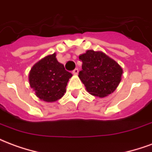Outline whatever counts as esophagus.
<instances>
[{"label": "esophagus", "instance_id": "34e87169", "mask_svg": "<svg viewBox=\"0 0 152 152\" xmlns=\"http://www.w3.org/2000/svg\"><path fill=\"white\" fill-rule=\"evenodd\" d=\"M78 72H79V70H78V68H76V69H74L72 71V73L74 74V75H77Z\"/></svg>", "mask_w": 152, "mask_h": 152}]
</instances>
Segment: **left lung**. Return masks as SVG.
I'll use <instances>...</instances> for the list:
<instances>
[{"label":"left lung","instance_id":"1","mask_svg":"<svg viewBox=\"0 0 152 152\" xmlns=\"http://www.w3.org/2000/svg\"><path fill=\"white\" fill-rule=\"evenodd\" d=\"M79 58L82 61V70L78 76L90 94L104 98L114 92L123 73L115 60L103 52L92 50L80 55Z\"/></svg>","mask_w":152,"mask_h":152}]
</instances>
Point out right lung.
Wrapping results in <instances>:
<instances>
[{"mask_svg":"<svg viewBox=\"0 0 152 152\" xmlns=\"http://www.w3.org/2000/svg\"><path fill=\"white\" fill-rule=\"evenodd\" d=\"M72 74L58 62L56 53L45 56L31 67L29 84L37 98L45 102H55L66 93V86Z\"/></svg>","mask_w":152,"mask_h":152,"instance_id":"right-lung-1","label":"right lung"}]
</instances>
